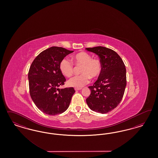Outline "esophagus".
Masks as SVG:
<instances>
[{
	"label": "esophagus",
	"instance_id": "1",
	"mask_svg": "<svg viewBox=\"0 0 158 158\" xmlns=\"http://www.w3.org/2000/svg\"><path fill=\"white\" fill-rule=\"evenodd\" d=\"M81 88H75V90H76V91H77V90H81Z\"/></svg>",
	"mask_w": 158,
	"mask_h": 158
}]
</instances>
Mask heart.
<instances>
[{"instance_id": "heart-1", "label": "heart", "mask_w": 158, "mask_h": 158, "mask_svg": "<svg viewBox=\"0 0 158 158\" xmlns=\"http://www.w3.org/2000/svg\"><path fill=\"white\" fill-rule=\"evenodd\" d=\"M72 60L77 67H81V75L73 77L68 81V85L71 87L81 88L89 83L90 78L96 79L99 77L102 71L100 60L93 58L90 54L86 52L77 53L72 57ZM60 69L64 76L70 77L74 72L75 67L69 60L64 58L60 64Z\"/></svg>"}]
</instances>
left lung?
I'll return each instance as SVG.
<instances>
[{
    "instance_id": "8db88e82",
    "label": "left lung",
    "mask_w": 158,
    "mask_h": 158,
    "mask_svg": "<svg viewBox=\"0 0 158 158\" xmlns=\"http://www.w3.org/2000/svg\"><path fill=\"white\" fill-rule=\"evenodd\" d=\"M96 53L102 63V71L93 86H89L91 93L86 99L91 110L106 114L119 104L126 86V69L118 53L108 48L98 46L86 48Z\"/></svg>"
}]
</instances>
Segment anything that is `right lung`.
Wrapping results in <instances>:
<instances>
[{
	"label": "right lung",
	"instance_id": "1",
	"mask_svg": "<svg viewBox=\"0 0 158 158\" xmlns=\"http://www.w3.org/2000/svg\"><path fill=\"white\" fill-rule=\"evenodd\" d=\"M73 51L53 46L40 53L34 59L28 72L29 93L35 104L49 115L62 114L69 107L75 93L73 87L59 89L66 81L60 69V64Z\"/></svg>",
	"mask_w": 158,
	"mask_h": 158
}]
</instances>
